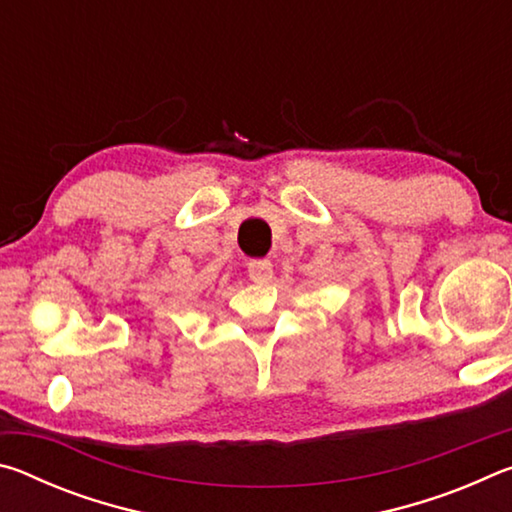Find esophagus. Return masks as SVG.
I'll list each match as a JSON object with an SVG mask.
<instances>
[{"label":"esophagus","instance_id":"obj_1","mask_svg":"<svg viewBox=\"0 0 512 512\" xmlns=\"http://www.w3.org/2000/svg\"><path fill=\"white\" fill-rule=\"evenodd\" d=\"M248 275L250 280L257 284H266L273 280V264L271 259H250L248 262Z\"/></svg>","mask_w":512,"mask_h":512}]
</instances>
